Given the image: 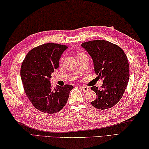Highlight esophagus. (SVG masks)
Instances as JSON below:
<instances>
[{
  "instance_id": "1",
  "label": "esophagus",
  "mask_w": 149,
  "mask_h": 149,
  "mask_svg": "<svg viewBox=\"0 0 149 149\" xmlns=\"http://www.w3.org/2000/svg\"><path fill=\"white\" fill-rule=\"evenodd\" d=\"M80 89H81L82 90L84 91V92H87V91H88L90 90V88L88 87H80Z\"/></svg>"
}]
</instances>
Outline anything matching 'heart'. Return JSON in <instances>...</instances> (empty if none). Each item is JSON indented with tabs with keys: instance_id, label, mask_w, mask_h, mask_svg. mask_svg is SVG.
I'll return each mask as SVG.
<instances>
[{
	"instance_id": "obj_1",
	"label": "heart",
	"mask_w": 149,
	"mask_h": 149,
	"mask_svg": "<svg viewBox=\"0 0 149 149\" xmlns=\"http://www.w3.org/2000/svg\"><path fill=\"white\" fill-rule=\"evenodd\" d=\"M82 54H82V53H78V54H77V57L81 56V55H82Z\"/></svg>"
}]
</instances>
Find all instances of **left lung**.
Here are the masks:
<instances>
[{
	"mask_svg": "<svg viewBox=\"0 0 149 149\" xmlns=\"http://www.w3.org/2000/svg\"><path fill=\"white\" fill-rule=\"evenodd\" d=\"M81 46L92 58L97 77L103 80L101 89L91 88L97 96L92 105L101 110L111 108L121 100L129 80L126 55L118 46L106 40L86 42Z\"/></svg>",
	"mask_w": 149,
	"mask_h": 149,
	"instance_id": "8db88e82",
	"label": "left lung"
}]
</instances>
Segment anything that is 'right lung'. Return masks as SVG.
Here are the masks:
<instances>
[{
    "label": "right lung",
    "instance_id": "add662e5",
    "mask_svg": "<svg viewBox=\"0 0 149 149\" xmlns=\"http://www.w3.org/2000/svg\"><path fill=\"white\" fill-rule=\"evenodd\" d=\"M67 48L61 44H44L29 52L22 63L20 74L25 92L33 105L43 113L53 114L61 111L73 89L69 84L52 88L49 80Z\"/></svg>",
    "mask_w": 149,
    "mask_h": 149
}]
</instances>
